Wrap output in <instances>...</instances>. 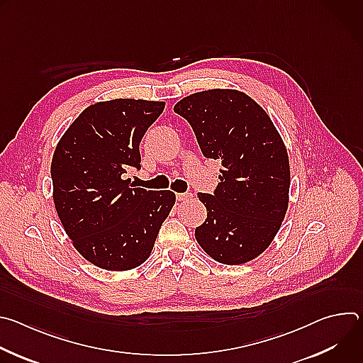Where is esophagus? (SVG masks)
I'll return each mask as SVG.
<instances>
[{"label":"esophagus","instance_id":"1","mask_svg":"<svg viewBox=\"0 0 363 363\" xmlns=\"http://www.w3.org/2000/svg\"><path fill=\"white\" fill-rule=\"evenodd\" d=\"M192 194L191 192H181V194H177V199L178 201H189L192 199Z\"/></svg>","mask_w":363,"mask_h":363}]
</instances>
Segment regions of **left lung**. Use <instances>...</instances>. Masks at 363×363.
I'll return each instance as SVG.
<instances>
[{
	"mask_svg": "<svg viewBox=\"0 0 363 363\" xmlns=\"http://www.w3.org/2000/svg\"><path fill=\"white\" fill-rule=\"evenodd\" d=\"M174 111L191 125L203 157L221 162L214 194H198L206 208L198 244L223 264L252 260L276 237L289 205V157L277 129L238 90L198 91Z\"/></svg>",
	"mask_w": 363,
	"mask_h": 363,
	"instance_id": "obj_1",
	"label": "left lung"
}]
</instances>
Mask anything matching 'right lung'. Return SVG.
I'll list each match as a JSON object with an SVG mask.
<instances>
[{
    "label": "right lung",
    "mask_w": 363,
    "mask_h": 363,
    "mask_svg": "<svg viewBox=\"0 0 363 363\" xmlns=\"http://www.w3.org/2000/svg\"><path fill=\"white\" fill-rule=\"evenodd\" d=\"M165 101L115 99L86 108L51 161L53 198L65 231L91 264L125 272L145 263L175 203L172 191L129 185L139 143Z\"/></svg>",
    "instance_id": "obj_1"
}]
</instances>
